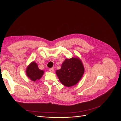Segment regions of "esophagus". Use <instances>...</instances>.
<instances>
[{
  "label": "esophagus",
  "instance_id": "obj_1",
  "mask_svg": "<svg viewBox=\"0 0 121 121\" xmlns=\"http://www.w3.org/2000/svg\"><path fill=\"white\" fill-rule=\"evenodd\" d=\"M49 71L52 72V73H53L54 72V68H49Z\"/></svg>",
  "mask_w": 121,
  "mask_h": 121
}]
</instances>
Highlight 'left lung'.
I'll return each instance as SVG.
<instances>
[{"instance_id": "8db88e82", "label": "left lung", "mask_w": 121, "mask_h": 121, "mask_svg": "<svg viewBox=\"0 0 121 121\" xmlns=\"http://www.w3.org/2000/svg\"><path fill=\"white\" fill-rule=\"evenodd\" d=\"M85 71L83 63L78 57L66 58L60 69L56 71L61 83L67 87L76 85L82 78Z\"/></svg>"}]
</instances>
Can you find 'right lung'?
I'll return each mask as SVG.
<instances>
[{"mask_svg":"<svg viewBox=\"0 0 121 121\" xmlns=\"http://www.w3.org/2000/svg\"><path fill=\"white\" fill-rule=\"evenodd\" d=\"M26 74L28 78L34 82L39 80L42 77L44 74V71L40 69L37 63L33 61L27 66Z\"/></svg>","mask_w":121,"mask_h":121,"instance_id":"add662e5","label":"right lung"}]
</instances>
